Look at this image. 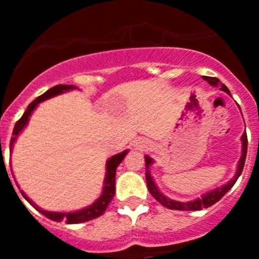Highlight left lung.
I'll use <instances>...</instances> for the list:
<instances>
[{
	"mask_svg": "<svg viewBox=\"0 0 259 259\" xmlns=\"http://www.w3.org/2000/svg\"><path fill=\"white\" fill-rule=\"evenodd\" d=\"M203 79L205 81H208V82L210 83V85L213 86H218V85H222L221 86V90L226 91L227 94H229L231 95V93H229L228 88H227L224 83H221L219 82V80L217 79V77H209V76H203ZM242 143H243V151H242V156L241 159H239V164H238V170H237L236 176H234V178L231 180L229 183H227L226 185H223L222 188H218V189L213 190V192H209L208 194L203 195L202 198H199V199L194 200V202H188V203H180V202H177V200H171L169 199V198L164 197L163 194H161L160 192L158 190V188H156V185L154 184V180L151 178L150 173H149L148 168L149 165H150L151 163H153V160H151L149 156H145V165H146V170H145V179H146V185H148V189L149 192H150V194L153 195L154 198H155L156 200H158L159 203H160L163 207L165 208H169V209H176V210H200L203 209V208H208L210 207V205L215 204L217 202H219V200L222 199V198L224 197V195L227 194V192H228L229 189H231L232 187H233L234 184H236L237 179L239 178V176L242 174V170H243V166H244V161H245V155H247V145H248V139H247V134H243L242 135Z\"/></svg>",
	"mask_w": 259,
	"mask_h": 259,
	"instance_id": "obj_1",
	"label": "left lung"
}]
</instances>
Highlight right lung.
I'll return each mask as SVG.
<instances>
[{
  "label": "right lung",
  "instance_id": "add662e5",
  "mask_svg": "<svg viewBox=\"0 0 259 259\" xmlns=\"http://www.w3.org/2000/svg\"><path fill=\"white\" fill-rule=\"evenodd\" d=\"M74 89L72 85H56L54 88H51L50 90L46 91L45 94H42L41 96H38L37 99L32 101V103L28 105V108L26 109V111L23 113L22 116L17 120L16 125L14 127V132H12V138H11V142H10V149H12V145H14L15 140H16L17 135L20 134L21 130L26 126L28 121V117H30L31 113L35 110L36 106L41 103V101L46 100V99L52 98L55 95H59V94L64 93V91H69ZM127 151H122V153L117 154V155L111 156L110 159L108 160V164H106V178H105V185H104V189H103V194L101 197L94 203L93 205H90L89 208H85V209L79 210V211H74V213H54V211H46V210H41L40 208L36 207L30 199L25 195V193L21 190V194L23 195L26 200L28 203L33 205L38 211L44 214L45 217H48L49 219L55 222H61L65 221L66 223L69 224H75V223H82V222H88L91 221V219H95L98 217L103 215L105 213L106 208H108L109 203L111 202V199L114 198L115 194V173H116V168L120 163L122 161L124 156L126 155Z\"/></svg>",
  "mask_w": 259,
  "mask_h": 259
}]
</instances>
